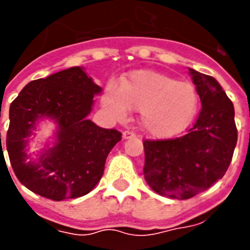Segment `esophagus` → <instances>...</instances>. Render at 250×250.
<instances>
[{"label":"esophagus","mask_w":250,"mask_h":250,"mask_svg":"<svg viewBox=\"0 0 250 250\" xmlns=\"http://www.w3.org/2000/svg\"><path fill=\"white\" fill-rule=\"evenodd\" d=\"M132 137H136V133L132 132V131H123V139H132Z\"/></svg>","instance_id":"34e87169"}]
</instances>
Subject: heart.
<instances>
[{"mask_svg": "<svg viewBox=\"0 0 250 250\" xmlns=\"http://www.w3.org/2000/svg\"><path fill=\"white\" fill-rule=\"evenodd\" d=\"M197 104L192 84L149 70L132 72L121 85H110L104 94V105L115 117L123 118L129 107L140 110L145 131L160 137L172 136L186 128Z\"/></svg>", "mask_w": 250, "mask_h": 250, "instance_id": "heart-1", "label": "heart"}]
</instances>
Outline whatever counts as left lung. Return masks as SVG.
<instances>
[{
  "label": "left lung",
  "mask_w": 250,
  "mask_h": 250,
  "mask_svg": "<svg viewBox=\"0 0 250 250\" xmlns=\"http://www.w3.org/2000/svg\"><path fill=\"white\" fill-rule=\"evenodd\" d=\"M201 110L184 136L144 140V178L161 196L187 200L223 178L237 143L235 110L213 76L189 68Z\"/></svg>",
  "instance_id": "8db88e82"
}]
</instances>
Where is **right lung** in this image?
<instances>
[{"label": "right lung", "mask_w": 250, "mask_h": 250, "mask_svg": "<svg viewBox=\"0 0 250 250\" xmlns=\"http://www.w3.org/2000/svg\"><path fill=\"white\" fill-rule=\"evenodd\" d=\"M100 92L101 88L82 68L71 67L32 80L11 102L6 149L14 172L25 188L62 201L89 193L100 182L110 150L122 140L117 129L101 128L86 119L94 94ZM42 116L59 123V141L37 164L25 163L26 137Z\"/></svg>", "instance_id": "obj_1"}]
</instances>
